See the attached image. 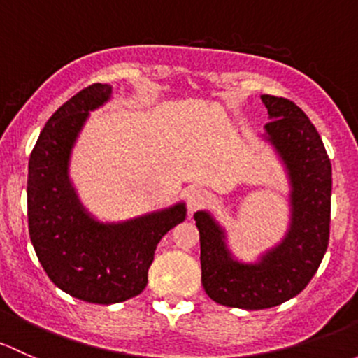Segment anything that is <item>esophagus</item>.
Wrapping results in <instances>:
<instances>
[{
  "label": "esophagus",
  "instance_id": "esophagus-1",
  "mask_svg": "<svg viewBox=\"0 0 358 358\" xmlns=\"http://www.w3.org/2000/svg\"><path fill=\"white\" fill-rule=\"evenodd\" d=\"M210 203V193L201 187H194L187 194V206H189L191 212H196V210L205 208Z\"/></svg>",
  "mask_w": 358,
  "mask_h": 358
}]
</instances>
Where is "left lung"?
<instances>
[{
  "label": "left lung",
  "instance_id": "1",
  "mask_svg": "<svg viewBox=\"0 0 358 358\" xmlns=\"http://www.w3.org/2000/svg\"><path fill=\"white\" fill-rule=\"evenodd\" d=\"M271 122L268 141L285 160L291 178L293 222L285 241L259 264L233 260L224 233L206 212L194 213L200 231L201 285L226 307L260 310L285 303L310 282L329 245L331 160L319 132L291 99L262 94Z\"/></svg>",
  "mask_w": 358,
  "mask_h": 358
}]
</instances>
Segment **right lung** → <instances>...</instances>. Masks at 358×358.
Segmentation results:
<instances>
[{"instance_id":"add662e5","label":"right lung","mask_w":358,"mask_h":358,"mask_svg":"<svg viewBox=\"0 0 358 358\" xmlns=\"http://www.w3.org/2000/svg\"><path fill=\"white\" fill-rule=\"evenodd\" d=\"M112 94L91 84L51 115L29 158V236L48 278L70 296L110 305L146 288L158 241L186 219L182 203L124 224H99L77 201L69 155L91 110Z\"/></svg>"}]
</instances>
